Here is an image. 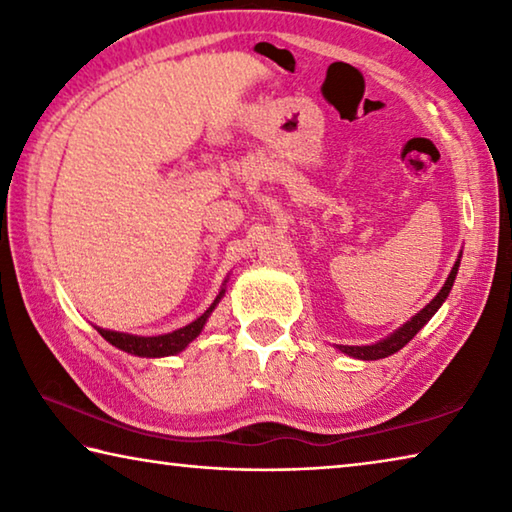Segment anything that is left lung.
<instances>
[{
  "instance_id": "left-lung-1",
  "label": "left lung",
  "mask_w": 512,
  "mask_h": 512,
  "mask_svg": "<svg viewBox=\"0 0 512 512\" xmlns=\"http://www.w3.org/2000/svg\"><path fill=\"white\" fill-rule=\"evenodd\" d=\"M458 264H461V259H458V262L454 264V268H452V273H449V277H447V282H445V287L440 289V293L436 298H433L427 307H424L420 314H415L409 323L406 325H402L400 329H397L395 334H391L388 336V339H384V341H379V343H375V345H357V348H354V345H339V350L341 352H345V354H350V357H354V359H363V361H375V359H384V357H391V354H395L397 350H402L406 343H409L415 334L420 332V329L429 323V318L436 314L438 311V307L443 305L445 302V298L449 296V291H452V287H454V280H456V271H458Z\"/></svg>"
}]
</instances>
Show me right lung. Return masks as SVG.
<instances>
[{"mask_svg":"<svg viewBox=\"0 0 512 512\" xmlns=\"http://www.w3.org/2000/svg\"><path fill=\"white\" fill-rule=\"evenodd\" d=\"M223 296V291L219 293V298ZM219 298L214 300V305L219 302ZM214 305L205 311L201 318H196L194 323H189L185 327L176 329L171 334H162V336H133V334H121V332H110V329H101L97 327V332L106 339L108 343L115 345V348L137 354V357H169V354H176L180 350L187 348L189 341H194L201 329L205 325L207 316L214 309Z\"/></svg>","mask_w":512,"mask_h":512,"instance_id":"obj_1","label":"right lung"}]
</instances>
